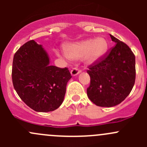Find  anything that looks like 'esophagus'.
<instances>
[{
  "label": "esophagus",
  "instance_id": "esophagus-1",
  "mask_svg": "<svg viewBox=\"0 0 147 147\" xmlns=\"http://www.w3.org/2000/svg\"><path fill=\"white\" fill-rule=\"evenodd\" d=\"M80 72H81L80 69H78V68H73L72 69H71L70 73L72 76H76V75H78V74L80 73Z\"/></svg>",
  "mask_w": 147,
  "mask_h": 147
}]
</instances>
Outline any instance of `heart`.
Returning a JSON list of instances; mask_svg holds the SVG:
<instances>
[{
	"label": "heart",
	"mask_w": 147,
	"mask_h": 147,
	"mask_svg": "<svg viewBox=\"0 0 147 147\" xmlns=\"http://www.w3.org/2000/svg\"><path fill=\"white\" fill-rule=\"evenodd\" d=\"M108 41L104 37L87 39L80 42L66 44L63 47L65 56L72 60H78L84 57L87 65L97 63L107 52Z\"/></svg>",
	"instance_id": "heart-1"
}]
</instances>
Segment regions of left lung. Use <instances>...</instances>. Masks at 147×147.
<instances>
[{
  "instance_id": "1",
  "label": "left lung",
  "mask_w": 147,
  "mask_h": 147,
  "mask_svg": "<svg viewBox=\"0 0 147 147\" xmlns=\"http://www.w3.org/2000/svg\"><path fill=\"white\" fill-rule=\"evenodd\" d=\"M115 45L109 55L91 66L87 73L90 85L87 93L94 105L111 107L121 103L129 94L135 82V56L131 49L113 35Z\"/></svg>"
}]
</instances>
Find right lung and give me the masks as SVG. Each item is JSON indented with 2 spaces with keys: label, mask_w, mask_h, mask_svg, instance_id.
Listing matches in <instances>:
<instances>
[{
  "label": "right lung",
  "mask_w": 147,
  "mask_h": 147,
  "mask_svg": "<svg viewBox=\"0 0 147 147\" xmlns=\"http://www.w3.org/2000/svg\"><path fill=\"white\" fill-rule=\"evenodd\" d=\"M50 63L46 50L33 40L21 46L13 57V87L20 99L38 112L54 111L62 105L72 78L67 67Z\"/></svg>",
  "instance_id": "right-lung-1"
}]
</instances>
